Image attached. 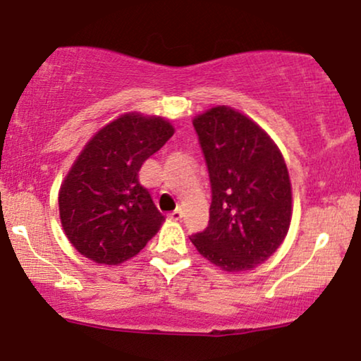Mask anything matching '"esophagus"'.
Returning a JSON list of instances; mask_svg holds the SVG:
<instances>
[{
    "label": "esophagus",
    "mask_w": 361,
    "mask_h": 361,
    "mask_svg": "<svg viewBox=\"0 0 361 361\" xmlns=\"http://www.w3.org/2000/svg\"><path fill=\"white\" fill-rule=\"evenodd\" d=\"M182 216H184V211H182V207H177V209L171 214V218L173 219V221H180Z\"/></svg>",
    "instance_id": "esophagus-1"
}]
</instances>
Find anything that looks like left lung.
Segmentation results:
<instances>
[{
    "mask_svg": "<svg viewBox=\"0 0 361 361\" xmlns=\"http://www.w3.org/2000/svg\"><path fill=\"white\" fill-rule=\"evenodd\" d=\"M211 182L209 223L190 236L202 257L226 272L264 264L289 231L287 165L257 123L228 106L192 121Z\"/></svg>",
    "mask_w": 361,
    "mask_h": 361,
    "instance_id": "1",
    "label": "left lung"
}]
</instances>
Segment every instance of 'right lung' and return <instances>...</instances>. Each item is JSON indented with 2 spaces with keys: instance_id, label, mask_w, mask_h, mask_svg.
Instances as JSON below:
<instances>
[{
  "instance_id": "obj_1",
  "label": "right lung",
  "mask_w": 361,
  "mask_h": 361,
  "mask_svg": "<svg viewBox=\"0 0 361 361\" xmlns=\"http://www.w3.org/2000/svg\"><path fill=\"white\" fill-rule=\"evenodd\" d=\"M172 135L164 118L128 113L89 140L59 192L62 228L80 255L118 265L160 230L165 218L138 171Z\"/></svg>"
}]
</instances>
